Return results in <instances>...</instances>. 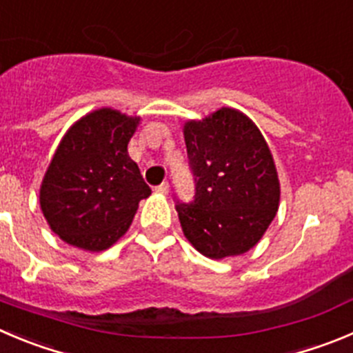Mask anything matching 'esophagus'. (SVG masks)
<instances>
[{
  "instance_id": "obj_1",
  "label": "esophagus",
  "mask_w": 353,
  "mask_h": 353,
  "mask_svg": "<svg viewBox=\"0 0 353 353\" xmlns=\"http://www.w3.org/2000/svg\"><path fill=\"white\" fill-rule=\"evenodd\" d=\"M157 193H160V195H167L169 193V183H161L157 186Z\"/></svg>"
}]
</instances>
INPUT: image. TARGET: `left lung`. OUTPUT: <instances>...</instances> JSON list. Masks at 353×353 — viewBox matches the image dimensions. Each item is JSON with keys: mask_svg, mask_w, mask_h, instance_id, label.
Instances as JSON below:
<instances>
[{"mask_svg": "<svg viewBox=\"0 0 353 353\" xmlns=\"http://www.w3.org/2000/svg\"><path fill=\"white\" fill-rule=\"evenodd\" d=\"M195 196L177 202L181 228L200 254L239 256L259 242L275 217L281 183L265 137L243 113L221 108L184 125Z\"/></svg>", "mask_w": 353, "mask_h": 353, "instance_id": "1", "label": "left lung"}]
</instances>
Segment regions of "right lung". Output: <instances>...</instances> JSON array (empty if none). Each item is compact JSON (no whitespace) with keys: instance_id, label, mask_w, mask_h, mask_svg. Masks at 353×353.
I'll use <instances>...</instances> for the list:
<instances>
[{"instance_id":"right-lung-1","label":"right lung","mask_w":353,"mask_h":353,"mask_svg":"<svg viewBox=\"0 0 353 353\" xmlns=\"http://www.w3.org/2000/svg\"><path fill=\"white\" fill-rule=\"evenodd\" d=\"M137 123V117L101 108L62 137L43 177L39 205L64 242L104 251L125 235L139 202L151 195L127 151Z\"/></svg>"}]
</instances>
